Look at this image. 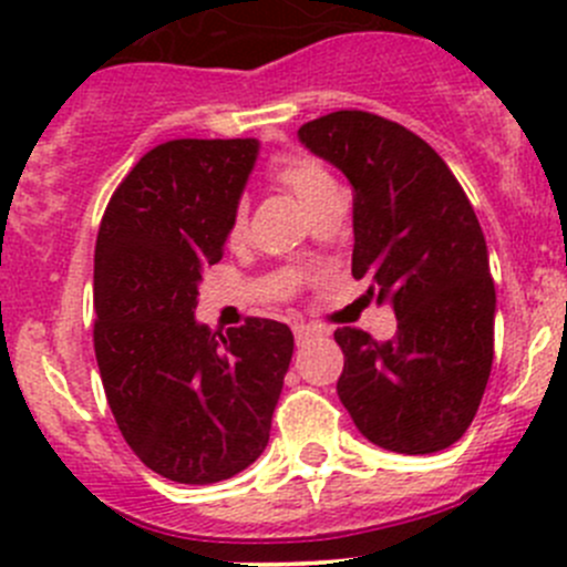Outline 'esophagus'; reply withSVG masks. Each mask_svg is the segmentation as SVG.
Instances as JSON below:
<instances>
[{
  "instance_id": "1",
  "label": "esophagus",
  "mask_w": 567,
  "mask_h": 567,
  "mask_svg": "<svg viewBox=\"0 0 567 567\" xmlns=\"http://www.w3.org/2000/svg\"><path fill=\"white\" fill-rule=\"evenodd\" d=\"M293 334H296V342H299V346H305V342H310L312 337H318L320 331L316 329V326H310V323H296L293 326Z\"/></svg>"
}]
</instances>
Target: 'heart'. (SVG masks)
<instances>
[{
  "label": "heart",
  "instance_id": "b5f03b06",
  "mask_svg": "<svg viewBox=\"0 0 567 567\" xmlns=\"http://www.w3.org/2000/svg\"><path fill=\"white\" fill-rule=\"evenodd\" d=\"M268 175H271L274 183H279L282 188H288L307 210H312L326 194L337 192L334 181L326 173L323 164H318L316 158L310 156H279L274 158L271 167H268ZM244 233V210L238 208L233 214L230 227H227V236L230 241H238Z\"/></svg>",
  "mask_w": 567,
  "mask_h": 567
}]
</instances>
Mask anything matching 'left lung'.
I'll list each match as a JSON object with an SVG mask.
<instances>
[{
  "label": "left lung",
  "instance_id": "1",
  "mask_svg": "<svg viewBox=\"0 0 567 567\" xmlns=\"http://www.w3.org/2000/svg\"><path fill=\"white\" fill-rule=\"evenodd\" d=\"M299 140L351 181V274L398 316L386 342L334 331L346 357L337 394L379 447L447 450L472 425L494 362L496 290L472 203L425 140L373 112L323 114Z\"/></svg>",
  "mask_w": 567,
  "mask_h": 567
}]
</instances>
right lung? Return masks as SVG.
Here are the masks:
<instances>
[{"instance_id":"right-lung-1","label":"right lung","mask_w":567,"mask_h":567,"mask_svg":"<svg viewBox=\"0 0 567 567\" xmlns=\"http://www.w3.org/2000/svg\"><path fill=\"white\" fill-rule=\"evenodd\" d=\"M255 158V140L156 145L99 227L93 342L109 409L136 458L175 483H219L260 458L293 357L279 320L227 334L194 320Z\"/></svg>"}]
</instances>
